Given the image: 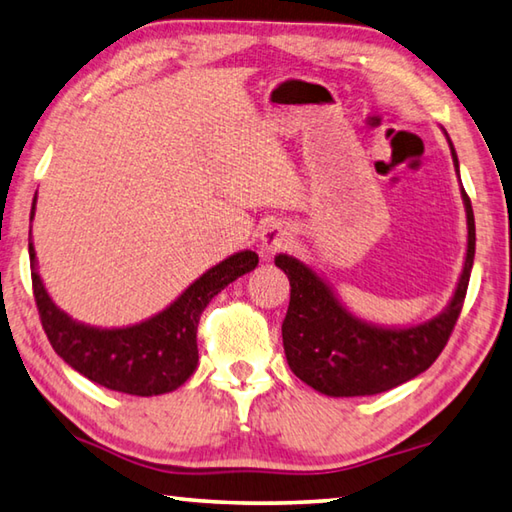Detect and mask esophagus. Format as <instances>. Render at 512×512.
Here are the masks:
<instances>
[{
  "label": "esophagus",
  "instance_id": "esophagus-1",
  "mask_svg": "<svg viewBox=\"0 0 512 512\" xmlns=\"http://www.w3.org/2000/svg\"><path fill=\"white\" fill-rule=\"evenodd\" d=\"M288 238L290 233L285 231L283 227H279V224H267L265 231H263V247L270 249V251H276L288 245Z\"/></svg>",
  "mask_w": 512,
  "mask_h": 512
}]
</instances>
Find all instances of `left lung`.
I'll return each instance as SVG.
<instances>
[{
	"mask_svg": "<svg viewBox=\"0 0 512 512\" xmlns=\"http://www.w3.org/2000/svg\"><path fill=\"white\" fill-rule=\"evenodd\" d=\"M452 146V143H450ZM456 170L459 159L452 148ZM468 213V256L454 299L436 319L411 328H378L342 308L328 285L297 258L276 256L290 279V306L283 319V348L292 373L326 396H373L416 378L436 362L461 315L474 263V213Z\"/></svg>",
	"mask_w": 512,
	"mask_h": 512,
	"instance_id": "left-lung-1",
	"label": "left lung"
}]
</instances>
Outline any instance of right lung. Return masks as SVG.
<instances>
[{
  "instance_id": "add662e5",
  "label": "right lung",
  "mask_w": 512,
  "mask_h": 512,
  "mask_svg": "<svg viewBox=\"0 0 512 512\" xmlns=\"http://www.w3.org/2000/svg\"><path fill=\"white\" fill-rule=\"evenodd\" d=\"M29 256L35 306L53 351L87 380L130 396H159L191 378L197 366V324L206 303L258 265L254 251H240L211 267L152 319L130 328L101 330L78 324L56 308L35 270L33 242Z\"/></svg>"
}]
</instances>
